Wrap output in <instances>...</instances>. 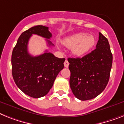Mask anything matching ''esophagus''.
Returning a JSON list of instances; mask_svg holds the SVG:
<instances>
[{"instance_id":"esophagus-1","label":"esophagus","mask_w":124,"mask_h":124,"mask_svg":"<svg viewBox=\"0 0 124 124\" xmlns=\"http://www.w3.org/2000/svg\"><path fill=\"white\" fill-rule=\"evenodd\" d=\"M69 65V62L67 61V60H65V62H64V66H65V67H68Z\"/></svg>"}]
</instances>
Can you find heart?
Listing matches in <instances>:
<instances>
[{
  "label": "heart",
  "mask_w": 124,
  "mask_h": 124,
  "mask_svg": "<svg viewBox=\"0 0 124 124\" xmlns=\"http://www.w3.org/2000/svg\"><path fill=\"white\" fill-rule=\"evenodd\" d=\"M63 43L67 48H71L72 53L76 56L83 55L87 53L95 43V38L92 35L79 33L68 37Z\"/></svg>",
  "instance_id": "obj_1"
}]
</instances>
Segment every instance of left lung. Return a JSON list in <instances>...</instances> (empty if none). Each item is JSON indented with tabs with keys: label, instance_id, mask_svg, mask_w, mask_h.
<instances>
[{
	"label": "left lung",
	"instance_id": "1",
	"mask_svg": "<svg viewBox=\"0 0 124 124\" xmlns=\"http://www.w3.org/2000/svg\"><path fill=\"white\" fill-rule=\"evenodd\" d=\"M112 60L108 41L101 33L94 50L82 58H68L70 89L78 99L91 100L103 91L108 83Z\"/></svg>",
	"mask_w": 124,
	"mask_h": 124
}]
</instances>
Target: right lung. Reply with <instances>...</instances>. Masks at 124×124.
I'll return each mask as SVG.
<instances>
[{
    "label": "right lung",
    "instance_id": "right-lung-1",
    "mask_svg": "<svg viewBox=\"0 0 124 124\" xmlns=\"http://www.w3.org/2000/svg\"><path fill=\"white\" fill-rule=\"evenodd\" d=\"M32 35L48 39V45H54L48 39L52 35L48 27L38 25L25 31L12 51V74L16 85L24 93L38 98L49 92L56 77L64 68L65 59L57 58L46 50L38 56L31 55L28 51V44Z\"/></svg>",
    "mask_w": 124,
    "mask_h": 124
}]
</instances>
